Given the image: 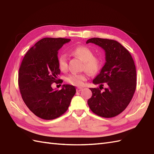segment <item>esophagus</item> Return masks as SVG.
<instances>
[{
    "mask_svg": "<svg viewBox=\"0 0 154 154\" xmlns=\"http://www.w3.org/2000/svg\"><path fill=\"white\" fill-rule=\"evenodd\" d=\"M77 92H80V91H81V90H82V88H81V87H79V88H77Z\"/></svg>",
    "mask_w": 154,
    "mask_h": 154,
    "instance_id": "esophagus-1",
    "label": "esophagus"
}]
</instances>
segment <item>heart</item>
Instances as JSON below:
<instances>
[{
	"label": "heart",
	"instance_id": "obj_1",
	"mask_svg": "<svg viewBox=\"0 0 154 154\" xmlns=\"http://www.w3.org/2000/svg\"><path fill=\"white\" fill-rule=\"evenodd\" d=\"M72 53L83 61V68L90 74H95L99 72L101 67L100 58L94 56L92 51L86 46H79L74 48ZM58 66L61 71H66L68 68V62L65 54H60L58 57ZM86 80L85 74H70L66 78L68 83L74 86H81Z\"/></svg>",
	"mask_w": 154,
	"mask_h": 154
}]
</instances>
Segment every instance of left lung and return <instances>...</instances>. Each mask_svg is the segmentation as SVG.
I'll use <instances>...</instances> for the list:
<instances>
[{"mask_svg": "<svg viewBox=\"0 0 154 154\" xmlns=\"http://www.w3.org/2000/svg\"><path fill=\"white\" fill-rule=\"evenodd\" d=\"M99 45L105 51L106 62L93 83L100 88H91L92 96L88 105L96 115L112 118L123 112L131 101L137 86V72L133 59L128 49L113 39L93 38L86 43ZM108 88L103 91V83Z\"/></svg>", "mask_w": 154, "mask_h": 154, "instance_id": "obj_1", "label": "left lung"}]
</instances>
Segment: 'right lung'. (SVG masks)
Masks as SVG:
<instances>
[{"instance_id": "right-lung-1", "label": "right lung", "mask_w": 154, "mask_h": 154, "mask_svg": "<svg viewBox=\"0 0 154 154\" xmlns=\"http://www.w3.org/2000/svg\"><path fill=\"white\" fill-rule=\"evenodd\" d=\"M71 40L67 38H45L27 51L18 74V84L23 100L30 111L44 120H53L66 112L76 92L75 86L64 85L53 90V82L60 70L58 66V51Z\"/></svg>"}]
</instances>
